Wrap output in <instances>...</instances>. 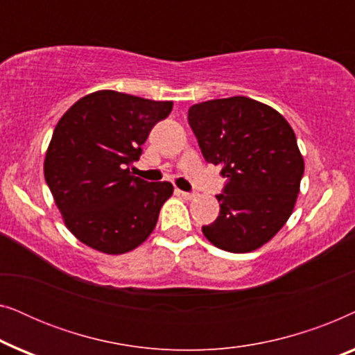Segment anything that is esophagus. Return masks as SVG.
<instances>
[{
    "mask_svg": "<svg viewBox=\"0 0 355 355\" xmlns=\"http://www.w3.org/2000/svg\"><path fill=\"white\" fill-rule=\"evenodd\" d=\"M178 193L186 198V200H192V198H196V193H193V192H184V191H179V189H178Z\"/></svg>",
    "mask_w": 355,
    "mask_h": 355,
    "instance_id": "1",
    "label": "esophagus"
}]
</instances>
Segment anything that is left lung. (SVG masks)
I'll return each instance as SVG.
<instances>
[{"label": "left lung", "instance_id": "obj_1", "mask_svg": "<svg viewBox=\"0 0 355 355\" xmlns=\"http://www.w3.org/2000/svg\"><path fill=\"white\" fill-rule=\"evenodd\" d=\"M187 121L207 163L226 178L220 215L202 226L223 250L242 254L268 242L293 213L304 158L288 121L247 96L197 103Z\"/></svg>", "mask_w": 355, "mask_h": 355}]
</instances>
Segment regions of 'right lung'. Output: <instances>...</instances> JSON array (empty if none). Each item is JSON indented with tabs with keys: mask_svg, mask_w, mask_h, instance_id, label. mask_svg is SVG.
I'll list each match as a JSON object with an SVG mask.
<instances>
[{
	"mask_svg": "<svg viewBox=\"0 0 355 355\" xmlns=\"http://www.w3.org/2000/svg\"><path fill=\"white\" fill-rule=\"evenodd\" d=\"M173 101L100 90L76 101L56 124L45 181L72 234L103 254H125L152 234L171 182L129 171Z\"/></svg>",
	"mask_w": 355,
	"mask_h": 355,
	"instance_id": "right-lung-1",
	"label": "right lung"
}]
</instances>
